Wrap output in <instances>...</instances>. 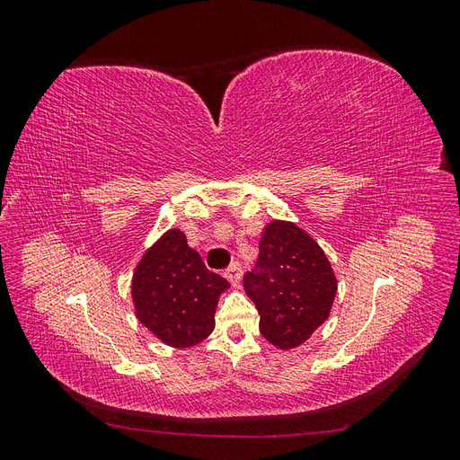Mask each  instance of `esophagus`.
<instances>
[{
    "instance_id": "obj_1",
    "label": "esophagus",
    "mask_w": 460,
    "mask_h": 460,
    "mask_svg": "<svg viewBox=\"0 0 460 460\" xmlns=\"http://www.w3.org/2000/svg\"><path fill=\"white\" fill-rule=\"evenodd\" d=\"M225 276L232 282V286L238 288V286H240V280H242V267H240V262H232L230 267L226 269Z\"/></svg>"
}]
</instances>
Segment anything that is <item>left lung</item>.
Returning a JSON list of instances; mask_svg holds the SVG:
<instances>
[{
  "label": "left lung",
  "mask_w": 460,
  "mask_h": 460,
  "mask_svg": "<svg viewBox=\"0 0 460 460\" xmlns=\"http://www.w3.org/2000/svg\"><path fill=\"white\" fill-rule=\"evenodd\" d=\"M245 294L261 314L262 338L280 349L307 341L330 314L338 280L320 245L294 222L272 220L259 259L243 276Z\"/></svg>",
  "instance_id": "left-lung-1"
}]
</instances>
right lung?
Wrapping results in <instances>:
<instances>
[{
    "label": "right lung",
    "instance_id": "obj_1",
    "mask_svg": "<svg viewBox=\"0 0 460 460\" xmlns=\"http://www.w3.org/2000/svg\"><path fill=\"white\" fill-rule=\"evenodd\" d=\"M230 284L208 270L180 230L149 247L132 278L136 316L171 347L198 345L215 330L218 296Z\"/></svg>",
    "mask_w": 460,
    "mask_h": 460
}]
</instances>
